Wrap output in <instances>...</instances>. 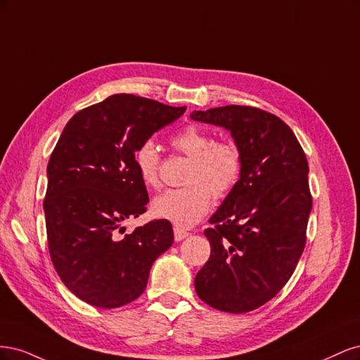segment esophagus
<instances>
[{"label":"esophagus","mask_w":360,"mask_h":360,"mask_svg":"<svg viewBox=\"0 0 360 360\" xmlns=\"http://www.w3.org/2000/svg\"><path fill=\"white\" fill-rule=\"evenodd\" d=\"M189 236V233L180 230V228H174V240L176 242H181L183 238H186Z\"/></svg>","instance_id":"1"}]
</instances>
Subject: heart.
I'll list each match as a JSON object with an SVG mask.
<instances>
[{"instance_id":"b5f03b06","label":"heart","mask_w":360,"mask_h":360,"mask_svg":"<svg viewBox=\"0 0 360 360\" xmlns=\"http://www.w3.org/2000/svg\"><path fill=\"white\" fill-rule=\"evenodd\" d=\"M174 148L191 158L183 189H171L155 198L151 212L179 228L197 225L216 198L225 197L240 179L242 156L233 143H214V138L198 126H186L171 138ZM135 167L144 186H159V150L146 139L135 150Z\"/></svg>"}]
</instances>
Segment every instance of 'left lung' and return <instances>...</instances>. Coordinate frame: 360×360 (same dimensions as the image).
Wrapping results in <instances>:
<instances>
[{
  "label": "left lung",
  "instance_id": "obj_1",
  "mask_svg": "<svg viewBox=\"0 0 360 360\" xmlns=\"http://www.w3.org/2000/svg\"><path fill=\"white\" fill-rule=\"evenodd\" d=\"M191 118L226 129L242 156L240 179L204 231L212 254L195 290L214 309L254 311L287 284L303 252L312 209L308 160L292 130L257 108L228 105Z\"/></svg>",
  "mask_w": 360,
  "mask_h": 360
}]
</instances>
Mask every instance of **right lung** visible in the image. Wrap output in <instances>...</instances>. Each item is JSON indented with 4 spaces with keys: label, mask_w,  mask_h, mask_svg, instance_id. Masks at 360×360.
<instances>
[{
    "label": "right lung",
    "mask_w": 360,
    "mask_h": 360,
    "mask_svg": "<svg viewBox=\"0 0 360 360\" xmlns=\"http://www.w3.org/2000/svg\"><path fill=\"white\" fill-rule=\"evenodd\" d=\"M184 111L114 94L76 112L52 151L43 201L51 259L63 284L93 307L111 309L138 299L155 259L174 242L165 219L124 236L123 222L143 214L148 202L136 147Z\"/></svg>",
    "instance_id": "1"
}]
</instances>
